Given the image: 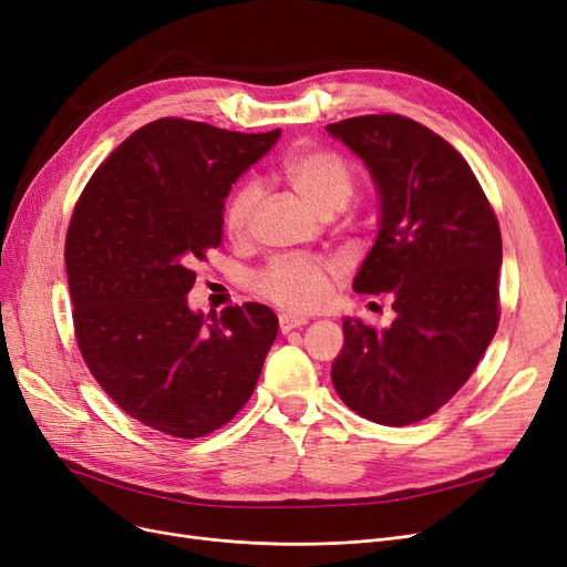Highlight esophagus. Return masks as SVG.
I'll use <instances>...</instances> for the list:
<instances>
[{"instance_id":"34e87169","label":"esophagus","mask_w":567,"mask_h":567,"mask_svg":"<svg viewBox=\"0 0 567 567\" xmlns=\"http://www.w3.org/2000/svg\"><path fill=\"white\" fill-rule=\"evenodd\" d=\"M308 320L306 318H297V316H287V312H282L280 316V331L282 333H289L291 329H299L303 327Z\"/></svg>"}]
</instances>
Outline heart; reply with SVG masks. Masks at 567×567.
I'll return each mask as SVG.
<instances>
[{
    "label": "heart",
    "instance_id": "heart-1",
    "mask_svg": "<svg viewBox=\"0 0 567 567\" xmlns=\"http://www.w3.org/2000/svg\"><path fill=\"white\" fill-rule=\"evenodd\" d=\"M282 179L299 192L322 215H333L348 205L358 186L352 163L333 150L310 146L287 154L278 163ZM261 200V188L257 182L240 184L228 196L224 207V228L230 238H243L257 205ZM333 266L322 259L285 257L270 261L255 276V289L266 301L276 303L289 312L318 310L331 291Z\"/></svg>",
    "mask_w": 567,
    "mask_h": 567
}]
</instances>
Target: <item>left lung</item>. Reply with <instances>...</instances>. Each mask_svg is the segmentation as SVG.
Returning <instances> with one entry per match:
<instances>
[{
    "mask_svg": "<svg viewBox=\"0 0 567 567\" xmlns=\"http://www.w3.org/2000/svg\"><path fill=\"white\" fill-rule=\"evenodd\" d=\"M327 131L371 171L381 230L354 291H388L396 320H343L331 381L348 409L379 425L425 421L463 388L499 322L502 236L470 163L427 125L367 114Z\"/></svg>",
    "mask_w": 567,
    "mask_h": 567,
    "instance_id": "left-lung-1",
    "label": "left lung"
}]
</instances>
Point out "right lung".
Here are the masks:
<instances>
[{
  "mask_svg": "<svg viewBox=\"0 0 567 567\" xmlns=\"http://www.w3.org/2000/svg\"><path fill=\"white\" fill-rule=\"evenodd\" d=\"M278 137L165 116L123 140L74 205L65 264L76 346L100 388L146 427L198 439L255 392L276 312L243 303L203 318L186 295L192 266L221 245L230 184Z\"/></svg>",
  "mask_w": 567,
  "mask_h": 567,
  "instance_id": "obj_1",
  "label": "right lung"
}]
</instances>
